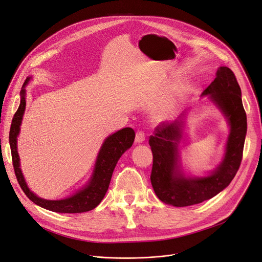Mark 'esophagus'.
<instances>
[{"instance_id": "34e87169", "label": "esophagus", "mask_w": 262, "mask_h": 262, "mask_svg": "<svg viewBox=\"0 0 262 262\" xmlns=\"http://www.w3.org/2000/svg\"><path fill=\"white\" fill-rule=\"evenodd\" d=\"M144 138H146V137H144V133L141 132V130H138L136 133V137H135V142L141 143L144 140Z\"/></svg>"}]
</instances>
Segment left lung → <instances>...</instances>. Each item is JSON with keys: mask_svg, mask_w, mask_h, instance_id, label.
Returning <instances> with one entry per match:
<instances>
[{"mask_svg": "<svg viewBox=\"0 0 262 262\" xmlns=\"http://www.w3.org/2000/svg\"><path fill=\"white\" fill-rule=\"evenodd\" d=\"M203 95H209L230 124L226 156L219 167L207 177L186 178L178 170V143L181 137V121L157 126L149 138L153 153L151 183L158 198L176 207L191 206L217 195L239 168L247 130L246 113L242 103L241 87L228 67H220L216 79Z\"/></svg>", "mask_w": 262, "mask_h": 262, "instance_id": "obj_1", "label": "left lung"}]
</instances>
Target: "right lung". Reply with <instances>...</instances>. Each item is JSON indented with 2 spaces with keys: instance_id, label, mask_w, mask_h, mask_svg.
Instances as JSON below:
<instances>
[{
  "instance_id": "add662e5",
  "label": "right lung",
  "mask_w": 262,
  "mask_h": 262,
  "mask_svg": "<svg viewBox=\"0 0 262 262\" xmlns=\"http://www.w3.org/2000/svg\"><path fill=\"white\" fill-rule=\"evenodd\" d=\"M29 80L30 79L28 77L23 86V90L20 92V104H19L18 110L14 114L11 129H9V144H11L13 166L19 186H20L29 200H31L36 205L45 209L55 212H64V214H76V212L92 210L99 205V203L105 195L116 163H118L122 154L132 147L135 139V132L130 127H126L114 133L113 135H110L104 140L96 161L94 175L89 185L83 190L75 193L71 198L59 201H50L38 198L33 194L26 185L23 172L20 167H19V157L17 152V136L19 130H20L19 126L21 124L23 115L26 109V92L24 87Z\"/></svg>"
}]
</instances>
